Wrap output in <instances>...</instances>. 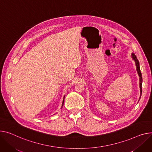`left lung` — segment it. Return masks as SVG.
Instances as JSON below:
<instances>
[{"label":"left lung","instance_id":"left-lung-1","mask_svg":"<svg viewBox=\"0 0 152 152\" xmlns=\"http://www.w3.org/2000/svg\"><path fill=\"white\" fill-rule=\"evenodd\" d=\"M131 57L133 58V59L134 60L135 64H136V70L137 74L139 76V87H140V96L141 94H142V74H141L140 70V67H139V62L138 61V60L136 57V56H135V54L134 53L131 54ZM139 98V99H140Z\"/></svg>","mask_w":152,"mask_h":152}]
</instances>
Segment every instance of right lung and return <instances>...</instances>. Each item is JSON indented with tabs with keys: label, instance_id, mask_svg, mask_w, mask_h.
Instances as JSON below:
<instances>
[{
	"label": "right lung",
	"instance_id": "1",
	"mask_svg": "<svg viewBox=\"0 0 152 152\" xmlns=\"http://www.w3.org/2000/svg\"><path fill=\"white\" fill-rule=\"evenodd\" d=\"M65 97V96H64ZM64 100H63V102H62V106L64 105Z\"/></svg>",
	"mask_w": 152,
	"mask_h": 152
}]
</instances>
